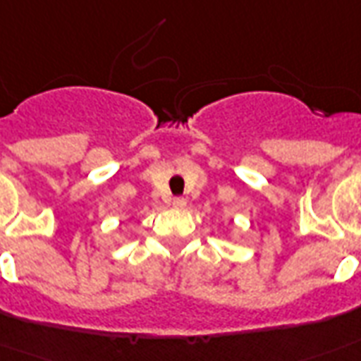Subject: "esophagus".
I'll list each match as a JSON object with an SVG mask.
<instances>
[{"label": "esophagus", "mask_w": 361, "mask_h": 361, "mask_svg": "<svg viewBox=\"0 0 361 361\" xmlns=\"http://www.w3.org/2000/svg\"><path fill=\"white\" fill-rule=\"evenodd\" d=\"M173 207H175V209H184V207H186V200H184V197H175V200H173Z\"/></svg>", "instance_id": "obj_1"}]
</instances>
